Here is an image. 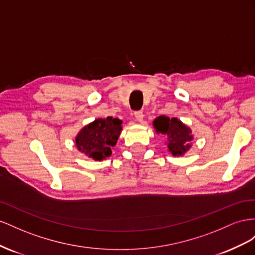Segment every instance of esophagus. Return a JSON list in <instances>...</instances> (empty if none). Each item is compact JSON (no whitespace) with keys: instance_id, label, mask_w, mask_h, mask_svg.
<instances>
[{"instance_id":"esophagus-1","label":"esophagus","mask_w":255,"mask_h":255,"mask_svg":"<svg viewBox=\"0 0 255 255\" xmlns=\"http://www.w3.org/2000/svg\"><path fill=\"white\" fill-rule=\"evenodd\" d=\"M134 118L136 119L137 122H143V118H144V114L142 111H135L134 112Z\"/></svg>"}]
</instances>
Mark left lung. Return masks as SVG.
<instances>
[{
    "label": "left lung",
    "instance_id": "1",
    "mask_svg": "<svg viewBox=\"0 0 255 255\" xmlns=\"http://www.w3.org/2000/svg\"><path fill=\"white\" fill-rule=\"evenodd\" d=\"M154 127L157 133L168 135V147L174 156L184 155L191 147L192 131L176 118L169 119L163 115L159 116L154 121Z\"/></svg>",
    "mask_w": 255,
    "mask_h": 255
}]
</instances>
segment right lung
<instances>
[{
  "label": "right lung",
  "instance_id": "add662e5",
  "mask_svg": "<svg viewBox=\"0 0 255 255\" xmlns=\"http://www.w3.org/2000/svg\"><path fill=\"white\" fill-rule=\"evenodd\" d=\"M122 121L108 116L98 119L85 126L76 137V145L80 151L95 159L104 160L112 154L122 131Z\"/></svg>",
  "mask_w": 255,
  "mask_h": 255
}]
</instances>
